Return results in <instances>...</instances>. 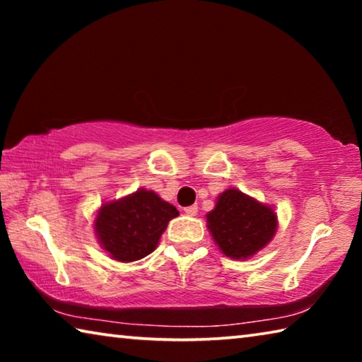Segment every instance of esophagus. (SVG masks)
I'll use <instances>...</instances> for the list:
<instances>
[{"label": "esophagus", "instance_id": "1", "mask_svg": "<svg viewBox=\"0 0 362 362\" xmlns=\"http://www.w3.org/2000/svg\"><path fill=\"white\" fill-rule=\"evenodd\" d=\"M183 211H185V214H187V216H189V217H194L196 216V214H198V206H188V207H185V209H183Z\"/></svg>", "mask_w": 362, "mask_h": 362}]
</instances>
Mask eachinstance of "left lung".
<instances>
[{
    "instance_id": "obj_1",
    "label": "left lung",
    "mask_w": 362,
    "mask_h": 362,
    "mask_svg": "<svg viewBox=\"0 0 362 362\" xmlns=\"http://www.w3.org/2000/svg\"><path fill=\"white\" fill-rule=\"evenodd\" d=\"M206 222L217 247L235 260H246L260 252L278 230L273 207L236 188L217 196L214 209L206 214Z\"/></svg>"
}]
</instances>
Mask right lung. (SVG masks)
I'll return each mask as SVG.
<instances>
[{"instance_id": "right-lung-1", "label": "right lung", "mask_w": 362, "mask_h": 362, "mask_svg": "<svg viewBox=\"0 0 362 362\" xmlns=\"http://www.w3.org/2000/svg\"><path fill=\"white\" fill-rule=\"evenodd\" d=\"M179 211L153 189L139 188L103 203L94 218V233L110 259L129 263L158 247L159 238Z\"/></svg>"}]
</instances>
